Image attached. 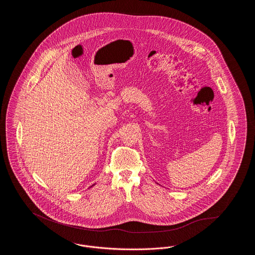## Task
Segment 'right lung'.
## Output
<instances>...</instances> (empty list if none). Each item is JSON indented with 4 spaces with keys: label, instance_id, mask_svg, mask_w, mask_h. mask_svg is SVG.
Here are the masks:
<instances>
[{
    "label": "right lung",
    "instance_id": "1",
    "mask_svg": "<svg viewBox=\"0 0 255 255\" xmlns=\"http://www.w3.org/2000/svg\"><path fill=\"white\" fill-rule=\"evenodd\" d=\"M94 185H95V184H93V185H92V186H94ZM92 186H91V187H92Z\"/></svg>",
    "mask_w": 255,
    "mask_h": 255
}]
</instances>
